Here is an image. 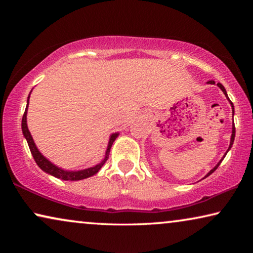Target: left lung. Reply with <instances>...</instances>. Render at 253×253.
<instances>
[{"instance_id":"8db88e82","label":"left lung","mask_w":253,"mask_h":253,"mask_svg":"<svg viewBox=\"0 0 253 253\" xmlns=\"http://www.w3.org/2000/svg\"><path fill=\"white\" fill-rule=\"evenodd\" d=\"M208 84H215V83H214V81L213 80H210V81H208ZM217 87H219L220 89H221V90L222 91H223V93H224V95H225V97H226V99H228L229 100V102H230V105H231V107H232V111H233V115H234V106H233V104H232V101H231L230 99H229V97H228V93H226V90H225V88L223 87V84H217ZM234 137H235V127H234V123L232 124V134H231V139H230V145H229V148H228V151H226V153L224 154V155H223V157H222L221 158V160H220V162L219 163H217V164L215 165V166H214V168L211 169V170H210V172L207 174V175H205V176L203 177V178H205V177H208V176H210V175H211L213 172H214V170H215L217 168H219V165L221 164V162L222 161H223V158L225 157V155H226V154H228V152L230 151V149H231V147H232V145H233V142H234Z\"/></svg>"}]
</instances>
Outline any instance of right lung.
Segmentation results:
<instances>
[{
  "instance_id": "obj_1",
  "label": "right lung",
  "mask_w": 253,
  "mask_h": 253,
  "mask_svg": "<svg viewBox=\"0 0 253 253\" xmlns=\"http://www.w3.org/2000/svg\"><path fill=\"white\" fill-rule=\"evenodd\" d=\"M30 95H31V92H30ZM30 95L28 96L27 108H25V111H24L23 117H22V132H23L24 138L27 139L30 151H31L32 156L34 158V161H36V163L38 164V166H39V168L42 170H43V172L48 173L50 175H52V176L57 177V178H61V179H63V181H80V179L88 178V177L92 176V175L97 174L98 170H99L102 168V166H104L106 161L108 160L111 145H113V143L115 142V139H116L117 137H118L119 132H114V134L110 135L109 142H108V146H107L106 153H105V157H104V160H102L99 163V164L92 166V168L80 169V170H67V169H63L61 168H59V166L54 165L53 163H51L48 160V158L42 155L41 152L39 151V149H38L36 143H34V140H33L32 136H31V132H30L29 128H28V124H27V114H28Z\"/></svg>"
}]
</instances>
